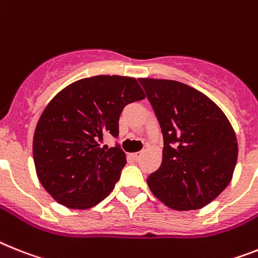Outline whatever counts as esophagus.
Instances as JSON below:
<instances>
[{
	"label": "esophagus",
	"mask_w": 258,
	"mask_h": 258,
	"mask_svg": "<svg viewBox=\"0 0 258 258\" xmlns=\"http://www.w3.org/2000/svg\"><path fill=\"white\" fill-rule=\"evenodd\" d=\"M140 155H142V153L140 152H136V153H131V155H130V157H131V159L133 160H139L140 159Z\"/></svg>",
	"instance_id": "obj_1"
}]
</instances>
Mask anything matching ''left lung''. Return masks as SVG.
<instances>
[{
    "mask_svg": "<svg viewBox=\"0 0 258 258\" xmlns=\"http://www.w3.org/2000/svg\"><path fill=\"white\" fill-rule=\"evenodd\" d=\"M164 138L149 189L173 210H198L231 182L237 140L224 112L203 93L172 80L140 79Z\"/></svg>",
    "mask_w": 258,
    "mask_h": 258,
    "instance_id": "obj_1",
    "label": "left lung"
}]
</instances>
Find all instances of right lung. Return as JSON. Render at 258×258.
Masks as SVG:
<instances>
[{"mask_svg":"<svg viewBox=\"0 0 258 258\" xmlns=\"http://www.w3.org/2000/svg\"><path fill=\"white\" fill-rule=\"evenodd\" d=\"M146 98L133 77L96 76L80 80L53 97L36 124L32 153L47 192L69 209H90L112 191L125 165L116 143L124 106Z\"/></svg>","mask_w":258,"mask_h":258,"instance_id":"obj_1","label":"right lung"}]
</instances>
